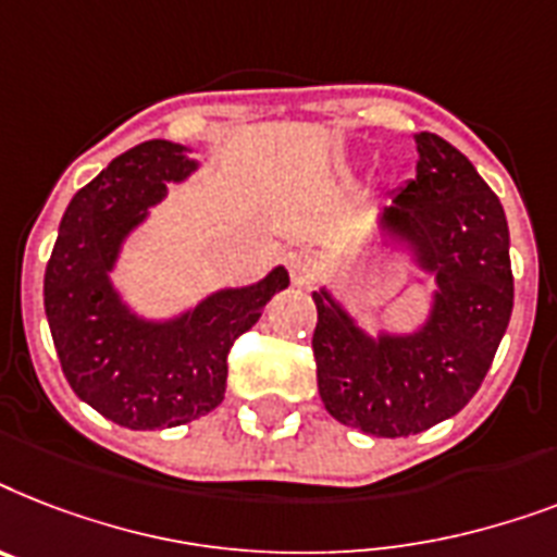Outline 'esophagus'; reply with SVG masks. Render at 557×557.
<instances>
[{"label": "esophagus", "instance_id": "34e87169", "mask_svg": "<svg viewBox=\"0 0 557 557\" xmlns=\"http://www.w3.org/2000/svg\"><path fill=\"white\" fill-rule=\"evenodd\" d=\"M287 270H290L293 284H299L301 287V284L313 282L322 267H319V261H315L310 252L299 250V252H290V256H287Z\"/></svg>", "mask_w": 557, "mask_h": 557}]
</instances>
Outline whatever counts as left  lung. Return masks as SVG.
Returning a JSON list of instances; mask_svg holds the SVG:
<instances>
[{
	"instance_id": "8db88e82",
	"label": "left lung",
	"mask_w": 557,
	"mask_h": 557,
	"mask_svg": "<svg viewBox=\"0 0 557 557\" xmlns=\"http://www.w3.org/2000/svg\"><path fill=\"white\" fill-rule=\"evenodd\" d=\"M417 177L380 212L382 247L434 278L413 331L356 322L327 287L313 290L319 394L333 420L373 437H411L466 408L509 327L515 282L504 207L471 160L420 132Z\"/></svg>"
}]
</instances>
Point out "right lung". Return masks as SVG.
I'll list each match as a JSON object with an SVG mask.
<instances>
[{"label":"right lung","instance_id":"add662e5","mask_svg":"<svg viewBox=\"0 0 557 557\" xmlns=\"http://www.w3.org/2000/svg\"><path fill=\"white\" fill-rule=\"evenodd\" d=\"M172 140L120 154L83 186L46 267V315L62 373L83 403L132 431L175 429L221 405L226 354L290 284L284 267L247 287L209 293L169 319H146L111 282L123 244L198 160Z\"/></svg>","mask_w":557,"mask_h":557}]
</instances>
